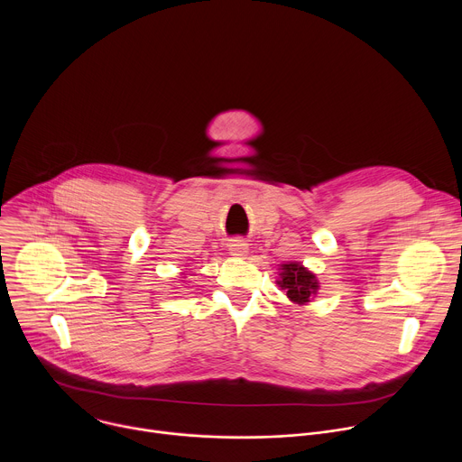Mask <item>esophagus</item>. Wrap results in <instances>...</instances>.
<instances>
[{
  "mask_svg": "<svg viewBox=\"0 0 462 462\" xmlns=\"http://www.w3.org/2000/svg\"><path fill=\"white\" fill-rule=\"evenodd\" d=\"M228 250H230L232 255L243 257V255L248 252V245H246L243 239H232V241L228 243Z\"/></svg>",
  "mask_w": 462,
  "mask_h": 462,
  "instance_id": "1",
  "label": "esophagus"
}]
</instances>
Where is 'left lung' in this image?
Segmentation results:
<instances>
[{
  "instance_id": "left-lung-1",
  "label": "left lung",
  "mask_w": 462,
  "mask_h": 462,
  "mask_svg": "<svg viewBox=\"0 0 462 462\" xmlns=\"http://www.w3.org/2000/svg\"><path fill=\"white\" fill-rule=\"evenodd\" d=\"M278 285L287 292L289 300L298 305L309 303L310 298L319 289L316 276L310 271H307L301 263H296V261L283 263Z\"/></svg>"
}]
</instances>
